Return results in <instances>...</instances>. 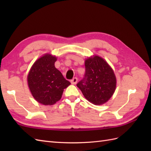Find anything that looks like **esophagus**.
<instances>
[{
    "mask_svg": "<svg viewBox=\"0 0 151 151\" xmlns=\"http://www.w3.org/2000/svg\"><path fill=\"white\" fill-rule=\"evenodd\" d=\"M77 81H78V79L76 78V77H75V78H73L71 80V81H70V82H71L72 84H76V83H77Z\"/></svg>",
    "mask_w": 151,
    "mask_h": 151,
    "instance_id": "1",
    "label": "esophagus"
}]
</instances>
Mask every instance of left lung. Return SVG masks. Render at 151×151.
Instances as JSON below:
<instances>
[{"mask_svg":"<svg viewBox=\"0 0 151 151\" xmlns=\"http://www.w3.org/2000/svg\"><path fill=\"white\" fill-rule=\"evenodd\" d=\"M85 78L77 84L83 95L91 103L102 105L113 96L117 80L113 69L102 57L93 55L85 60Z\"/></svg>","mask_w":151,"mask_h":151,"instance_id":"left-lung-1","label":"left lung"}]
</instances>
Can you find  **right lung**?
I'll list each match as a JSON object with an SVG mask.
<instances>
[{"instance_id": "obj_1", "label": "right lung", "mask_w": 151, "mask_h": 151, "mask_svg": "<svg viewBox=\"0 0 151 151\" xmlns=\"http://www.w3.org/2000/svg\"><path fill=\"white\" fill-rule=\"evenodd\" d=\"M56 60V56L50 53L43 54L33 63L27 76L32 95L45 106L56 104L62 98L64 89L70 84L54 66Z\"/></svg>"}]
</instances>
